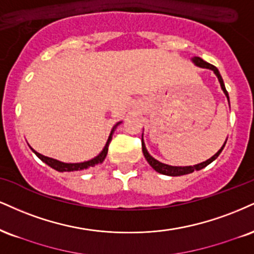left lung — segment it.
<instances>
[{"instance_id":"1","label":"left lung","mask_w":254,"mask_h":254,"mask_svg":"<svg viewBox=\"0 0 254 254\" xmlns=\"http://www.w3.org/2000/svg\"><path fill=\"white\" fill-rule=\"evenodd\" d=\"M191 61H193V63H194L195 65H196V66L201 67V68H208V69H212V71L215 73V75H216V77H218V79H219L220 86H221L222 91H224V93H225V96L227 97L228 103H230V97H228V92H227V91H226V87H225L224 80H222L221 74H220L219 69L216 68L215 66H213V65H210V64L206 63V61L202 60V59H201V58H198V57H194V58H191ZM226 142H227V139L225 140L224 145L221 146V149H220V150H219L218 152H216V154L214 155V156L210 157L209 160L204 161V162H202V163L195 164V166H187V167H174V166H168V164H164V163H162V162H160V161L155 160L154 157L150 156V154H149L148 150H146L144 142H143V136H142V151H143V155H144L145 160L148 161V163L150 164V166H151L152 168H154V169L156 170L157 173L163 174V175H168V176H181V175H186V174H190V173H193V172H195V170H201V169H202V168H204V167L208 166L209 163H212V162L214 161L215 158L219 156L220 152L222 151V149L225 148Z\"/></svg>"}]
</instances>
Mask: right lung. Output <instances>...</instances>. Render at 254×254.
I'll return each mask as SVG.
<instances>
[{
  "instance_id": "right-lung-1",
  "label": "right lung",
  "mask_w": 254,
  "mask_h": 254,
  "mask_svg": "<svg viewBox=\"0 0 254 254\" xmlns=\"http://www.w3.org/2000/svg\"><path fill=\"white\" fill-rule=\"evenodd\" d=\"M121 123H122V122H118V123L116 124L114 127H112L111 133H110V136H109V138H108V142H106V144H105V146H104L103 150L100 151V154L98 155V156H96V157L92 158V160H90V161L80 162V163H65V162H61V161L54 160V158L44 156V155L39 154L38 151H35L33 148H30V149H32L33 152H34V154L40 158V160H41L42 162H45V163L47 164V166H50L51 168H53V169H56V170H58V172H60V173H64V172H77V170L88 169V168L94 167V166H97V164L103 163V161L105 160L106 155H108L109 144H110V142H111V139H112V135H114L116 127H117Z\"/></svg>"
}]
</instances>
